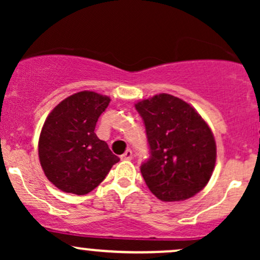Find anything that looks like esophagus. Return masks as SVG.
<instances>
[{"label":"esophagus","mask_w":260,"mask_h":260,"mask_svg":"<svg viewBox=\"0 0 260 260\" xmlns=\"http://www.w3.org/2000/svg\"><path fill=\"white\" fill-rule=\"evenodd\" d=\"M132 157H133V153L132 150H129V149H127V150L121 155V160H132Z\"/></svg>","instance_id":"esophagus-1"}]
</instances>
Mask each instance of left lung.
Here are the masks:
<instances>
[{
    "label": "left lung",
    "mask_w": 260,
    "mask_h": 260,
    "mask_svg": "<svg viewBox=\"0 0 260 260\" xmlns=\"http://www.w3.org/2000/svg\"><path fill=\"white\" fill-rule=\"evenodd\" d=\"M150 156L140 166L151 193L164 202L186 201L207 186L216 161L213 132L186 101L157 94L136 104Z\"/></svg>",
    "instance_id": "1"
}]
</instances>
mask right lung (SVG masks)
Returning a JSON list of instances; mask_svg holds the SVG:
<instances>
[{
	"label": "right lung",
	"instance_id": "right-lung-1",
	"mask_svg": "<svg viewBox=\"0 0 260 260\" xmlns=\"http://www.w3.org/2000/svg\"><path fill=\"white\" fill-rule=\"evenodd\" d=\"M110 98L79 91L66 98L50 112L39 138V159L44 174L66 193L88 194L120 161L95 126Z\"/></svg>",
	"mask_w": 260,
	"mask_h": 260
}]
</instances>
